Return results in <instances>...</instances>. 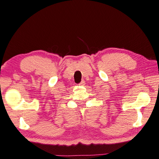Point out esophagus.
<instances>
[{"instance_id":"obj_1","label":"esophagus","mask_w":159,"mask_h":159,"mask_svg":"<svg viewBox=\"0 0 159 159\" xmlns=\"http://www.w3.org/2000/svg\"><path fill=\"white\" fill-rule=\"evenodd\" d=\"M85 84V83L84 80H82V81L80 82L79 85H84Z\"/></svg>"}]
</instances>
